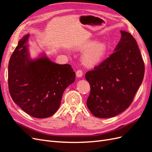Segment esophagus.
<instances>
[{"mask_svg": "<svg viewBox=\"0 0 152 152\" xmlns=\"http://www.w3.org/2000/svg\"><path fill=\"white\" fill-rule=\"evenodd\" d=\"M76 75L78 78H80L83 75V72H82L81 70H78L76 72Z\"/></svg>", "mask_w": 152, "mask_h": 152, "instance_id": "1", "label": "esophagus"}]
</instances>
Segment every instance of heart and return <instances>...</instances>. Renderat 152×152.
<instances>
[{"label": "heart", "mask_w": 152, "mask_h": 152, "mask_svg": "<svg viewBox=\"0 0 152 152\" xmlns=\"http://www.w3.org/2000/svg\"><path fill=\"white\" fill-rule=\"evenodd\" d=\"M85 50L82 56V60L87 66H94L100 63L104 58L107 53V47L102 41H88L77 48Z\"/></svg>", "instance_id": "obj_1"}]
</instances>
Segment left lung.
Segmentation results:
<instances>
[{
    "mask_svg": "<svg viewBox=\"0 0 152 152\" xmlns=\"http://www.w3.org/2000/svg\"><path fill=\"white\" fill-rule=\"evenodd\" d=\"M114 53L85 77L91 86L87 106L98 118H111L129 107L143 80L145 65L136 40L121 31Z\"/></svg>",
    "mask_w": 152,
    "mask_h": 152,
    "instance_id": "obj_1",
    "label": "left lung"
}]
</instances>
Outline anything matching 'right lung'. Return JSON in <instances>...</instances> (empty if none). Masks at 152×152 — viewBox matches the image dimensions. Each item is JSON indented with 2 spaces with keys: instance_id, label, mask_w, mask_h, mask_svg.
I'll list each match as a JSON object with an SVG mask.
<instances>
[{
  "instance_id": "obj_1",
  "label": "right lung",
  "mask_w": 152,
  "mask_h": 152,
  "mask_svg": "<svg viewBox=\"0 0 152 152\" xmlns=\"http://www.w3.org/2000/svg\"><path fill=\"white\" fill-rule=\"evenodd\" d=\"M29 36L23 37L10 59L9 90L14 102L27 114L48 118L58 110L64 91L75 80V73L70 65H59L45 53L31 58Z\"/></svg>"
}]
</instances>
